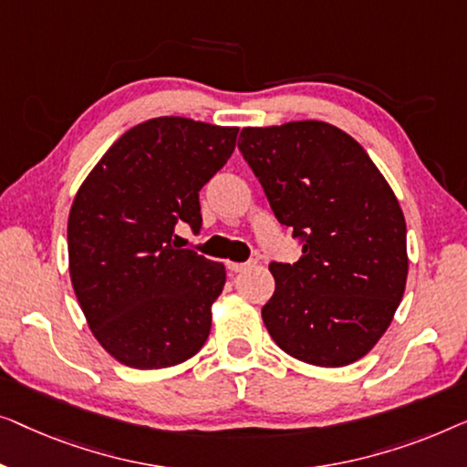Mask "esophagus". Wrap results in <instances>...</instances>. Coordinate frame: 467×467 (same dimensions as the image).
<instances>
[{"mask_svg":"<svg viewBox=\"0 0 467 467\" xmlns=\"http://www.w3.org/2000/svg\"><path fill=\"white\" fill-rule=\"evenodd\" d=\"M255 262H228V271L231 273H243L247 268H252Z\"/></svg>","mask_w":467,"mask_h":467,"instance_id":"1","label":"esophagus"}]
</instances>
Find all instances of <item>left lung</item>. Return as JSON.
Here are the masks:
<instances>
[{"mask_svg":"<svg viewBox=\"0 0 467 467\" xmlns=\"http://www.w3.org/2000/svg\"><path fill=\"white\" fill-rule=\"evenodd\" d=\"M239 150L281 224L302 243L271 262L262 319L279 349L340 368L364 358L404 296L406 222L389 183L345 130L319 120L247 127Z\"/></svg>","mask_w":467,"mask_h":467,"instance_id":"left-lung-1","label":"left lung"}]
</instances>
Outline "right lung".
Instances as JSON below:
<instances>
[{"label":"right lung","mask_w":467,"mask_h":467,"mask_svg":"<svg viewBox=\"0 0 467 467\" xmlns=\"http://www.w3.org/2000/svg\"><path fill=\"white\" fill-rule=\"evenodd\" d=\"M236 133L152 118L114 141L78 190L67 222L71 285L95 338L124 366L169 368L205 345L226 268L183 249L175 226L199 233V192L231 159Z\"/></svg>","instance_id":"obj_1"}]
</instances>
